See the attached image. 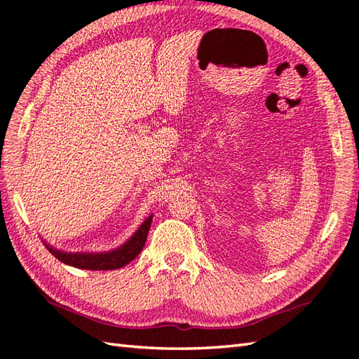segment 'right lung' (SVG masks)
Instances as JSON below:
<instances>
[{
	"label": "right lung",
	"mask_w": 359,
	"mask_h": 359,
	"mask_svg": "<svg viewBox=\"0 0 359 359\" xmlns=\"http://www.w3.org/2000/svg\"><path fill=\"white\" fill-rule=\"evenodd\" d=\"M151 222L153 215L147 218L124 244L104 252H65L56 249V247L50 245L48 243L43 244L53 256H56L60 262L71 265V267L81 270H116L132 262L141 253L147 236H149Z\"/></svg>",
	"instance_id": "add662e5"
}]
</instances>
